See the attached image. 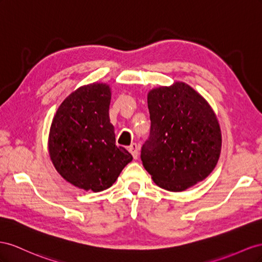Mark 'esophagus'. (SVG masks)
<instances>
[{
  "instance_id": "obj_1",
  "label": "esophagus",
  "mask_w": 262,
  "mask_h": 262,
  "mask_svg": "<svg viewBox=\"0 0 262 262\" xmlns=\"http://www.w3.org/2000/svg\"><path fill=\"white\" fill-rule=\"evenodd\" d=\"M128 150H129V152L132 154V156H133V158L134 159H137L138 158V155H139V148H138V146H137V144H132L129 147H128Z\"/></svg>"
}]
</instances>
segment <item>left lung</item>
Returning a JSON list of instances; mask_svg holds the SVG:
<instances>
[{
  "mask_svg": "<svg viewBox=\"0 0 262 262\" xmlns=\"http://www.w3.org/2000/svg\"><path fill=\"white\" fill-rule=\"evenodd\" d=\"M150 136L140 158L160 188L181 192L203 181L217 164L222 133L208 102L184 82L147 95Z\"/></svg>",
  "mask_w": 262,
  "mask_h": 262,
  "instance_id": "8db88e82",
  "label": "left lung"
}]
</instances>
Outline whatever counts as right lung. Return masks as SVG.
<instances>
[{
	"label": "right lung",
	"instance_id": "1",
	"mask_svg": "<svg viewBox=\"0 0 262 262\" xmlns=\"http://www.w3.org/2000/svg\"><path fill=\"white\" fill-rule=\"evenodd\" d=\"M111 88L106 83L80 86L63 100L52 118L48 151L58 173L79 189L111 188L133 156L115 145L110 122Z\"/></svg>",
	"mask_w": 262,
	"mask_h": 262
}]
</instances>
